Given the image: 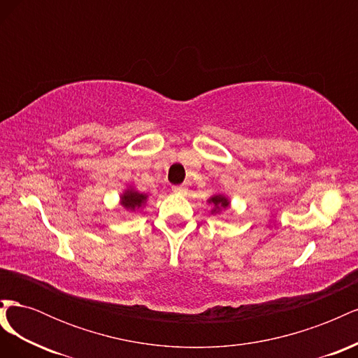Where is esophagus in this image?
Here are the masks:
<instances>
[{
	"label": "esophagus",
	"instance_id": "34e87169",
	"mask_svg": "<svg viewBox=\"0 0 358 358\" xmlns=\"http://www.w3.org/2000/svg\"><path fill=\"white\" fill-rule=\"evenodd\" d=\"M171 191L176 194H183V192H187V187L185 185H175V187H171Z\"/></svg>",
	"mask_w": 358,
	"mask_h": 358
}]
</instances>
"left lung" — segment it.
<instances>
[{
  "label": "left lung",
  "mask_w": 358,
  "mask_h": 358,
  "mask_svg": "<svg viewBox=\"0 0 358 358\" xmlns=\"http://www.w3.org/2000/svg\"><path fill=\"white\" fill-rule=\"evenodd\" d=\"M208 203L212 206V210H210L212 215H216L221 210H225L227 208H230V200H229V197H225L224 194H215V196H212L208 200Z\"/></svg>",
  "instance_id": "8db88e82"
}]
</instances>
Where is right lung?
I'll list each match as a JSON object with an SVG mask.
<instances>
[{
	"label": "right lung",
	"mask_w": 358,
	"mask_h": 358,
	"mask_svg": "<svg viewBox=\"0 0 358 358\" xmlns=\"http://www.w3.org/2000/svg\"><path fill=\"white\" fill-rule=\"evenodd\" d=\"M148 199H149L148 194L140 192V191L134 189L133 187H129L121 194V197H119V203H121L124 209H127L129 212H134V210L145 208V204L148 203Z\"/></svg>",
	"instance_id": "obj_1"
}]
</instances>
